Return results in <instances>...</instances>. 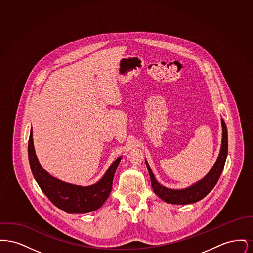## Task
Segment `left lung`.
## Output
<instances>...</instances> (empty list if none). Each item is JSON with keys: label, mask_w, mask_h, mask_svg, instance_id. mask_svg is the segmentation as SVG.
Returning <instances> with one entry per match:
<instances>
[{"label": "left lung", "mask_w": 253, "mask_h": 253, "mask_svg": "<svg viewBox=\"0 0 253 253\" xmlns=\"http://www.w3.org/2000/svg\"><path fill=\"white\" fill-rule=\"evenodd\" d=\"M221 123H222V131H223L222 132V143H221L220 154L217 158L216 162L203 179L196 182L195 184H193V186H191L189 188L182 189V190H171V189H169V188L160 185L156 179L147 160L145 159L146 166L148 168L149 174L151 177L153 190L158 197H160L162 200H164L169 204H192V203L203 199L205 196L214 188L217 181L219 180L220 175L223 171L227 156H228L227 126H226V123L223 119L221 120Z\"/></svg>", "instance_id": "1"}]
</instances>
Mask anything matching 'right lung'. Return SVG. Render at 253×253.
<instances>
[{"instance_id": "right-lung-1", "label": "right lung", "mask_w": 253, "mask_h": 253, "mask_svg": "<svg viewBox=\"0 0 253 253\" xmlns=\"http://www.w3.org/2000/svg\"><path fill=\"white\" fill-rule=\"evenodd\" d=\"M32 129L28 140V159L34 178L49 200L67 213H87L99 209L111 193L121 157L113 162L104 176L92 186L82 187L59 180L41 166L35 154Z\"/></svg>"}]
</instances>
